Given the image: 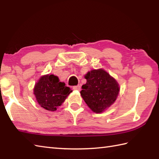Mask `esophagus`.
<instances>
[{
  "label": "esophagus",
  "mask_w": 159,
  "mask_h": 159,
  "mask_svg": "<svg viewBox=\"0 0 159 159\" xmlns=\"http://www.w3.org/2000/svg\"><path fill=\"white\" fill-rule=\"evenodd\" d=\"M72 89L74 90H78V91H80V85H76V86H74L72 87Z\"/></svg>",
  "instance_id": "1"
}]
</instances>
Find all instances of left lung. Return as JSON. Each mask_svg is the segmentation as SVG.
<instances>
[{"label":"left lung","mask_w":159,"mask_h":159,"mask_svg":"<svg viewBox=\"0 0 159 159\" xmlns=\"http://www.w3.org/2000/svg\"><path fill=\"white\" fill-rule=\"evenodd\" d=\"M80 95L93 112L102 113L116 101L120 92L119 85L102 69L93 70L85 76Z\"/></svg>","instance_id":"left-lung-1"}]
</instances>
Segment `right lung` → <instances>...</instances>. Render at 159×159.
<instances>
[{
  "mask_svg": "<svg viewBox=\"0 0 159 159\" xmlns=\"http://www.w3.org/2000/svg\"><path fill=\"white\" fill-rule=\"evenodd\" d=\"M72 92L53 74L40 78L34 88V94L39 105L50 111H56Z\"/></svg>",
  "mask_w": 159,
  "mask_h": 159,
  "instance_id": "1",
  "label": "right lung"
}]
</instances>
